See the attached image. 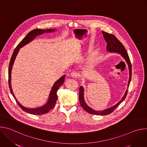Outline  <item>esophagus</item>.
<instances>
[{"label": "esophagus", "instance_id": "esophagus-1", "mask_svg": "<svg viewBox=\"0 0 147 147\" xmlns=\"http://www.w3.org/2000/svg\"><path fill=\"white\" fill-rule=\"evenodd\" d=\"M71 76L73 78H78V77H79V74H78V73L77 72H76V71H73V72H71Z\"/></svg>", "mask_w": 147, "mask_h": 147}]
</instances>
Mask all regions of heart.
Segmentation results:
<instances>
[{
	"instance_id": "obj_1",
	"label": "heart",
	"mask_w": 147,
	"mask_h": 147,
	"mask_svg": "<svg viewBox=\"0 0 147 147\" xmlns=\"http://www.w3.org/2000/svg\"><path fill=\"white\" fill-rule=\"evenodd\" d=\"M95 58H96V53H94V54L92 55L91 59H92V60H94Z\"/></svg>"
}]
</instances>
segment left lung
Returning <instances> with one entry per match:
<instances>
[{
  "label": "left lung",
  "instance_id": "1",
  "mask_svg": "<svg viewBox=\"0 0 147 147\" xmlns=\"http://www.w3.org/2000/svg\"><path fill=\"white\" fill-rule=\"evenodd\" d=\"M102 34L103 35V37L105 39V40L107 42V51L109 52H117L121 54V55L123 57V58L127 62V63L129 66V73H130V77H129V84H128V88H129L130 82L131 79L132 67H131V61H130L129 56L128 55V53L127 52V51L125 50V48L124 47L123 44L120 42V40L114 35L105 32L104 31H102ZM127 92H128V90H127L126 91H125L124 95L123 96V98L120 100V101H119L116 105H115V106L102 111H95L92 109L90 108L88 106H87V105L86 103L84 101V88L81 86L79 88V100L82 108L86 111H87L88 113L90 114L97 115H107L111 113L119 107V105L125 99V97H126L127 95Z\"/></svg>",
  "mask_w": 147,
  "mask_h": 147
}]
</instances>
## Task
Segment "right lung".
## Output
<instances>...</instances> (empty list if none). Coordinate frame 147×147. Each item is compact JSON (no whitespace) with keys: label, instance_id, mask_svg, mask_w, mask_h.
I'll use <instances>...</instances> for the list:
<instances>
[{"label":"right lung","instance_id":"obj_1","mask_svg":"<svg viewBox=\"0 0 147 147\" xmlns=\"http://www.w3.org/2000/svg\"><path fill=\"white\" fill-rule=\"evenodd\" d=\"M55 29H48V30H41V29H34L33 30H32L31 31H30L27 35V36L20 42L18 44V45L16 47V48H15L13 55L11 56L10 61V63H9V88H10V91L12 94V95L13 96V97L14 98L17 103L18 105V106L20 107V108H22L24 111L32 114V115H44L45 114L47 113H48L51 109H52L55 105L57 99V90L59 89V88L63 84L64 81H65V75L63 76L61 78H60L57 81H56L54 85L51 90L50 95H49V100L48 101V102L44 105L43 107H39V108H37L35 109H28L26 107H24L22 105H21L18 100L16 99L12 89H11V82H10V80H11V69L13 67V65L14 61L15 60L16 56L17 55L19 49L21 48L22 47H23V46L26 45V44H27L28 43H29L30 42H31L32 40H33L36 36H37L38 35H40V34H42L44 32H53L55 31Z\"/></svg>","mask_w":147,"mask_h":147}]
</instances>
